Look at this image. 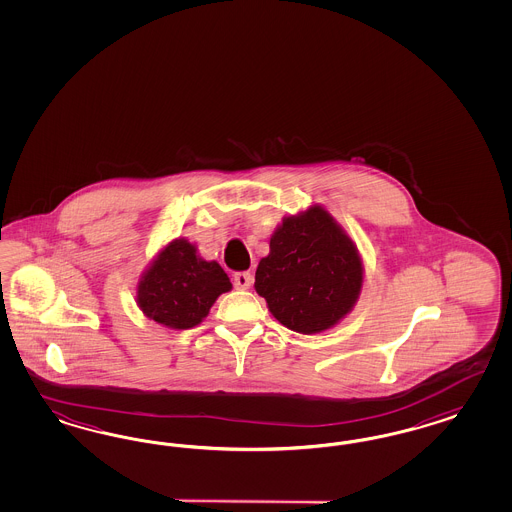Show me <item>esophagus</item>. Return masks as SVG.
I'll list each match as a JSON object with an SVG mask.
<instances>
[{
  "mask_svg": "<svg viewBox=\"0 0 512 512\" xmlns=\"http://www.w3.org/2000/svg\"><path fill=\"white\" fill-rule=\"evenodd\" d=\"M233 284L239 290H247V288H250V284H252V275L248 271H239V273L233 275Z\"/></svg>",
  "mask_w": 512,
  "mask_h": 512,
  "instance_id": "1",
  "label": "esophagus"
}]
</instances>
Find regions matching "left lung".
<instances>
[{
    "label": "left lung",
    "instance_id": "8db88e82",
    "mask_svg": "<svg viewBox=\"0 0 512 512\" xmlns=\"http://www.w3.org/2000/svg\"><path fill=\"white\" fill-rule=\"evenodd\" d=\"M362 281L357 245L328 210L311 205L273 231L254 288L283 326L319 334L351 313Z\"/></svg>",
    "mask_w": 512,
    "mask_h": 512
}]
</instances>
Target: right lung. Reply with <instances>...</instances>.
I'll return each mask as SVG.
<instances>
[{"instance_id":"right-lung-1","label":"right lung","mask_w":512,"mask_h":512,"mask_svg":"<svg viewBox=\"0 0 512 512\" xmlns=\"http://www.w3.org/2000/svg\"><path fill=\"white\" fill-rule=\"evenodd\" d=\"M228 273L207 262L188 239H172L159 250L136 286V303L150 319L172 330H188L209 315L220 294L229 292Z\"/></svg>"}]
</instances>
